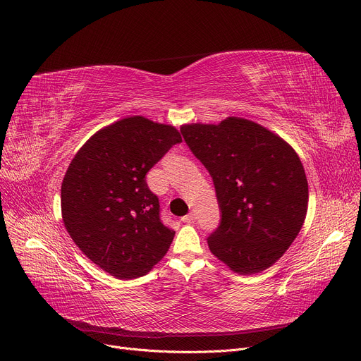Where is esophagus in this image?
<instances>
[{"mask_svg":"<svg viewBox=\"0 0 361 361\" xmlns=\"http://www.w3.org/2000/svg\"><path fill=\"white\" fill-rule=\"evenodd\" d=\"M181 221H183V222H185V224H191V222H195V221H196V216H195V213H188V214L183 216Z\"/></svg>","mask_w":361,"mask_h":361,"instance_id":"obj_1","label":"esophagus"}]
</instances>
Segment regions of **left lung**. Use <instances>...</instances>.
<instances>
[{
    "mask_svg": "<svg viewBox=\"0 0 361 361\" xmlns=\"http://www.w3.org/2000/svg\"><path fill=\"white\" fill-rule=\"evenodd\" d=\"M180 130L218 197L221 224L207 238L212 254L243 276L269 269L306 218L307 180L298 154L276 133L241 117Z\"/></svg>",
    "mask_w": 361,
    "mask_h": 361,
    "instance_id": "left-lung-1",
    "label": "left lung"
}]
</instances>
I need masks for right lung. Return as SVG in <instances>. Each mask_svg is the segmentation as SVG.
Listing matches in <instances>:
<instances>
[{
  "label": "right lung",
  "mask_w": 361,
  "mask_h": 361,
  "mask_svg": "<svg viewBox=\"0 0 361 361\" xmlns=\"http://www.w3.org/2000/svg\"><path fill=\"white\" fill-rule=\"evenodd\" d=\"M181 142L170 125L132 116L92 135L62 181V219L78 248L117 279L147 274L176 232L162 224L151 168Z\"/></svg>",
  "instance_id": "obj_1"
}]
</instances>
